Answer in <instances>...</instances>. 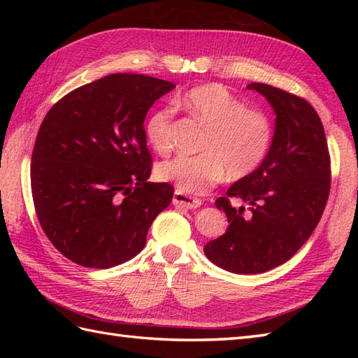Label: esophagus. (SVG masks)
<instances>
[{
  "mask_svg": "<svg viewBox=\"0 0 358 358\" xmlns=\"http://www.w3.org/2000/svg\"><path fill=\"white\" fill-rule=\"evenodd\" d=\"M172 203L175 204V206H181V208H186V209H195V208L201 206L200 199H195V196H191V195L183 194L180 191H175Z\"/></svg>",
  "mask_w": 358,
  "mask_h": 358,
  "instance_id": "34e87169",
  "label": "esophagus"
}]
</instances>
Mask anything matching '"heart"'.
I'll return each mask as SVG.
<instances>
[{
  "label": "heart",
  "instance_id": "heart-1",
  "mask_svg": "<svg viewBox=\"0 0 358 358\" xmlns=\"http://www.w3.org/2000/svg\"><path fill=\"white\" fill-rule=\"evenodd\" d=\"M175 104L208 127L200 155H178L158 166V177L183 194H201L223 180L254 173L268 157L273 141L272 118L249 109L240 96L222 85H203L175 100ZM173 106L155 110L146 123V138L159 154L171 150Z\"/></svg>",
  "mask_w": 358,
  "mask_h": 358
}]
</instances>
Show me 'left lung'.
<instances>
[{"label": "left lung", "instance_id": "obj_1", "mask_svg": "<svg viewBox=\"0 0 358 358\" xmlns=\"http://www.w3.org/2000/svg\"><path fill=\"white\" fill-rule=\"evenodd\" d=\"M248 89L264 95L277 118L263 164L215 201L229 226L204 254L234 273H260L286 263L314 232L331 191V157L317 110L283 89L263 83ZM231 198L245 201L248 209L234 208Z\"/></svg>", "mask_w": 358, "mask_h": 358}]
</instances>
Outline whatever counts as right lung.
Wrapping results in <instances>:
<instances>
[{"label": "right lung", "instance_id": "add662e5", "mask_svg": "<svg viewBox=\"0 0 358 358\" xmlns=\"http://www.w3.org/2000/svg\"><path fill=\"white\" fill-rule=\"evenodd\" d=\"M173 83L112 73L64 95L45 113L30 164L45 237L71 262L108 269L141 252L173 187L149 183L144 118Z\"/></svg>", "mask_w": 358, "mask_h": 358}]
</instances>
